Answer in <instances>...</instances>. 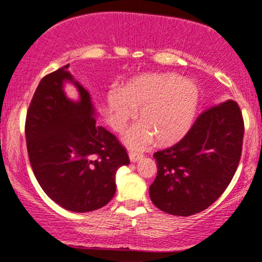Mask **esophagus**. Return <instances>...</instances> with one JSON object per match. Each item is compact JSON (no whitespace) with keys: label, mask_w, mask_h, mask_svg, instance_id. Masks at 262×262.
Instances as JSON below:
<instances>
[{"label":"esophagus","mask_w":262,"mask_h":262,"mask_svg":"<svg viewBox=\"0 0 262 262\" xmlns=\"http://www.w3.org/2000/svg\"><path fill=\"white\" fill-rule=\"evenodd\" d=\"M143 158V154L142 153H137V151H130L129 153V159H130V162L136 163L138 160H140Z\"/></svg>","instance_id":"esophagus-1"}]
</instances>
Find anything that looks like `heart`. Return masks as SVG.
<instances>
[{
  "mask_svg": "<svg viewBox=\"0 0 262 262\" xmlns=\"http://www.w3.org/2000/svg\"><path fill=\"white\" fill-rule=\"evenodd\" d=\"M108 104L117 132L124 129L133 111H139L140 123L125 137L130 148H144L154 138L168 144L188 132L199 104V88L174 73L145 74L129 80L119 94H109Z\"/></svg>",
  "mask_w": 262,
  "mask_h": 262,
  "instance_id": "heart-1",
  "label": "heart"
}]
</instances>
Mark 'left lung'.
Here are the masks:
<instances>
[{"instance_id":"1","label":"left lung","mask_w":262,"mask_h":262,"mask_svg":"<svg viewBox=\"0 0 262 262\" xmlns=\"http://www.w3.org/2000/svg\"><path fill=\"white\" fill-rule=\"evenodd\" d=\"M244 130L234 100L204 111L180 142L154 153L158 174L149 188L154 205L178 216L208 209L236 171Z\"/></svg>"}]
</instances>
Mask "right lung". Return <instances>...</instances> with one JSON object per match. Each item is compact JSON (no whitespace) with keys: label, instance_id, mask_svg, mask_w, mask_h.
<instances>
[{"label":"right lung","instance_id":"add662e5","mask_svg":"<svg viewBox=\"0 0 262 262\" xmlns=\"http://www.w3.org/2000/svg\"><path fill=\"white\" fill-rule=\"evenodd\" d=\"M68 68L66 64L39 82L26 117V143L43 191L67 210L87 212L112 200L118 168L130 160L117 137L97 124L89 93ZM66 80L76 84L79 102L65 97Z\"/></svg>","mask_w":262,"mask_h":262}]
</instances>
